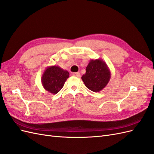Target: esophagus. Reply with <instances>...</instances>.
Instances as JSON below:
<instances>
[{"label":"esophagus","mask_w":154,"mask_h":154,"mask_svg":"<svg viewBox=\"0 0 154 154\" xmlns=\"http://www.w3.org/2000/svg\"><path fill=\"white\" fill-rule=\"evenodd\" d=\"M73 75L79 77H80L81 74H80V73H79V72H75V73H73Z\"/></svg>","instance_id":"esophagus-1"}]
</instances>
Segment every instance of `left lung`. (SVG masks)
I'll use <instances>...</instances> for the list:
<instances>
[{
  "label": "left lung",
  "instance_id": "obj_1",
  "mask_svg": "<svg viewBox=\"0 0 154 154\" xmlns=\"http://www.w3.org/2000/svg\"><path fill=\"white\" fill-rule=\"evenodd\" d=\"M111 77V71L103 60L92 59L86 66V73L81 79L89 90L98 92L107 85Z\"/></svg>",
  "mask_w": 154,
  "mask_h": 154
}]
</instances>
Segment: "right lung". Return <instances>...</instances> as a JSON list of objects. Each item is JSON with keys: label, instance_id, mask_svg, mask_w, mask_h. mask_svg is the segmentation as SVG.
<instances>
[{"label": "right lung", "instance_id": "1", "mask_svg": "<svg viewBox=\"0 0 154 154\" xmlns=\"http://www.w3.org/2000/svg\"><path fill=\"white\" fill-rule=\"evenodd\" d=\"M69 76L68 71L58 66H48L42 75V84L47 91L56 94L62 88Z\"/></svg>", "mask_w": 154, "mask_h": 154}]
</instances>
